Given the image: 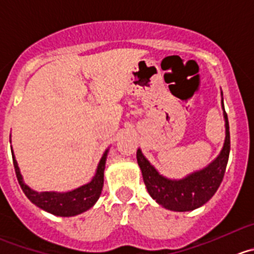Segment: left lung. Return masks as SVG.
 Segmentation results:
<instances>
[{
	"label": "left lung",
	"mask_w": 254,
	"mask_h": 254,
	"mask_svg": "<svg viewBox=\"0 0 254 254\" xmlns=\"http://www.w3.org/2000/svg\"><path fill=\"white\" fill-rule=\"evenodd\" d=\"M222 109L226 127L225 144L220 155L200 171L192 172L181 180L167 179L160 175L149 160L142 155L141 150L137 149V164L141 169L147 192L162 207L177 212L192 211L205 205L218 190L225 176L231 149L230 125L223 107V98Z\"/></svg>",
	"instance_id": "left-lung-1"
}]
</instances>
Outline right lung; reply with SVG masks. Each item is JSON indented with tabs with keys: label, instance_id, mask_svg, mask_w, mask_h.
I'll return each mask as SVG.
<instances>
[{
	"label": "right lung",
	"instance_id": "obj_1",
	"mask_svg": "<svg viewBox=\"0 0 254 254\" xmlns=\"http://www.w3.org/2000/svg\"><path fill=\"white\" fill-rule=\"evenodd\" d=\"M11 151L17 180H18L19 186H21L24 195L28 197V200L32 203L38 206L42 210L52 213V215L61 216V217H70V216L85 212V211L94 206V203L97 202L100 193H102L103 185H104V169L108 150H105L104 155L100 159L97 167V172H95L92 181L73 190V191H68V192H54V191L37 192L31 187L27 186L24 184L23 179H22L21 172H19L18 164L14 159L13 150L11 149Z\"/></svg>",
	"mask_w": 254,
	"mask_h": 254
}]
</instances>
